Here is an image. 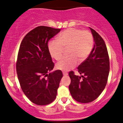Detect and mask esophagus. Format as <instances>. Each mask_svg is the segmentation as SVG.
<instances>
[{
    "label": "esophagus",
    "mask_w": 123,
    "mask_h": 123,
    "mask_svg": "<svg viewBox=\"0 0 123 123\" xmlns=\"http://www.w3.org/2000/svg\"><path fill=\"white\" fill-rule=\"evenodd\" d=\"M63 74L64 76H67V75L68 74V73H67V72H63Z\"/></svg>",
    "instance_id": "34e87169"
}]
</instances>
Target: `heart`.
<instances>
[{
	"label": "heart",
	"instance_id": "obj_1",
	"mask_svg": "<svg viewBox=\"0 0 123 123\" xmlns=\"http://www.w3.org/2000/svg\"><path fill=\"white\" fill-rule=\"evenodd\" d=\"M94 46L93 36L88 30L70 28L61 33L58 40H51L48 44L51 56L59 60L63 56L65 48L68 47V56L63 58L56 64L58 69L68 71L81 63L88 57Z\"/></svg>",
	"mask_w": 123,
	"mask_h": 123
}]
</instances>
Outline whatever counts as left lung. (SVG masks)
<instances>
[{"mask_svg": "<svg viewBox=\"0 0 123 123\" xmlns=\"http://www.w3.org/2000/svg\"><path fill=\"white\" fill-rule=\"evenodd\" d=\"M94 40L92 53L77 67L81 77L71 71L69 90L73 98L81 103H88L96 100L104 90L110 71V61L106 45L97 32L90 28Z\"/></svg>", "mask_w": 123, "mask_h": 123, "instance_id": "obj_1", "label": "left lung"}]
</instances>
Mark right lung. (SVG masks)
<instances>
[{
	"label": "right lung",
	"mask_w": 123,
	"mask_h": 123,
	"mask_svg": "<svg viewBox=\"0 0 123 123\" xmlns=\"http://www.w3.org/2000/svg\"><path fill=\"white\" fill-rule=\"evenodd\" d=\"M60 29L40 26L31 30L23 38L16 61V72L24 94L37 105H47L56 98L63 73L52 70V62L48 42Z\"/></svg>",
	"instance_id": "1"
}]
</instances>
